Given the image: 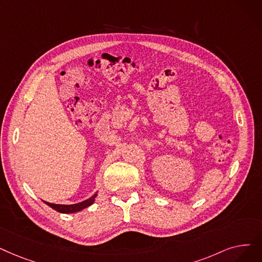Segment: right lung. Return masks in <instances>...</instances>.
<instances>
[{
  "label": "right lung",
  "instance_id": "1",
  "mask_svg": "<svg viewBox=\"0 0 262 262\" xmlns=\"http://www.w3.org/2000/svg\"><path fill=\"white\" fill-rule=\"evenodd\" d=\"M96 196H97V192L91 198H89V199H86L82 202L75 203V204H55V203H50V202H47V201H43V202L55 211H58L60 213H64V214H68V213L79 212V211H81V210H83V209H85L90 206H92V204L95 201Z\"/></svg>",
  "mask_w": 262,
  "mask_h": 262
}]
</instances>
